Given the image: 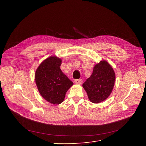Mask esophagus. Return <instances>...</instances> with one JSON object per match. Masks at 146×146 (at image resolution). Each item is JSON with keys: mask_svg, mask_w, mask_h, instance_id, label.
Returning <instances> with one entry per match:
<instances>
[{"mask_svg": "<svg viewBox=\"0 0 146 146\" xmlns=\"http://www.w3.org/2000/svg\"><path fill=\"white\" fill-rule=\"evenodd\" d=\"M82 79H77V80H75L74 82L76 84H77V85H81L82 83Z\"/></svg>", "mask_w": 146, "mask_h": 146, "instance_id": "esophagus-1", "label": "esophagus"}]
</instances>
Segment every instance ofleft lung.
Wrapping results in <instances>:
<instances>
[{"mask_svg":"<svg viewBox=\"0 0 146 146\" xmlns=\"http://www.w3.org/2000/svg\"><path fill=\"white\" fill-rule=\"evenodd\" d=\"M116 75L111 66L107 61L95 64L92 74L83 84L92 103L99 104L107 99L113 90Z\"/></svg>","mask_w":146,"mask_h":146,"instance_id":"8db88e82","label":"left lung"}]
</instances>
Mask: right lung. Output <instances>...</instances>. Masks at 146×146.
I'll return each instance as SVG.
<instances>
[{"mask_svg": "<svg viewBox=\"0 0 146 146\" xmlns=\"http://www.w3.org/2000/svg\"><path fill=\"white\" fill-rule=\"evenodd\" d=\"M62 60L50 56L44 60L36 70L35 82L41 96L48 102L54 105L62 103L66 92L73 82L61 71Z\"/></svg>", "mask_w": 146, "mask_h": 146, "instance_id": "1", "label": "right lung"}]
</instances>
